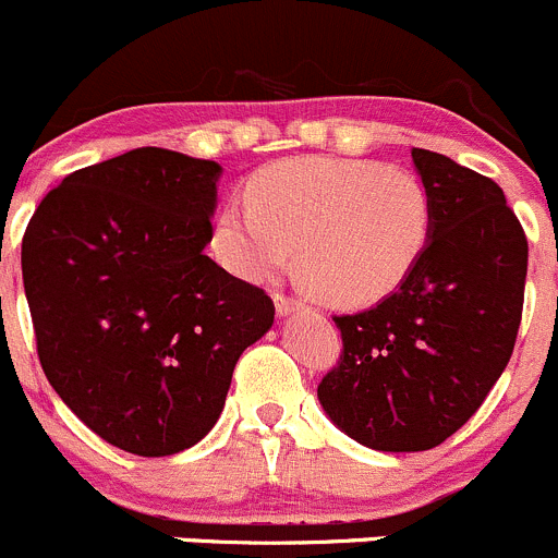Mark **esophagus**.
Listing matches in <instances>:
<instances>
[{"label":"esophagus","instance_id":"34e87169","mask_svg":"<svg viewBox=\"0 0 558 558\" xmlns=\"http://www.w3.org/2000/svg\"><path fill=\"white\" fill-rule=\"evenodd\" d=\"M275 307H278V316H291V313L302 311V302L294 300V296H275Z\"/></svg>","mask_w":558,"mask_h":558}]
</instances>
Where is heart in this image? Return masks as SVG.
I'll return each instance as SVG.
<instances>
[{
  "label": "heart",
  "instance_id": "heart-1",
  "mask_svg": "<svg viewBox=\"0 0 558 558\" xmlns=\"http://www.w3.org/2000/svg\"><path fill=\"white\" fill-rule=\"evenodd\" d=\"M245 198L215 215V258L258 283L294 245L296 278L335 307L376 305L400 289L434 231L423 180L373 160H280L247 180Z\"/></svg>",
  "mask_w": 558,
  "mask_h": 558
}]
</instances>
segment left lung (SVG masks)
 <instances>
[{
	"mask_svg": "<svg viewBox=\"0 0 558 558\" xmlns=\"http://www.w3.org/2000/svg\"><path fill=\"white\" fill-rule=\"evenodd\" d=\"M434 231L409 278L367 311L335 316L338 367L318 384L324 414L378 452H423L483 405L510 362L529 245L501 187L445 155L411 149Z\"/></svg>",
	"mask_w": 558,
	"mask_h": 558,
	"instance_id": "1",
	"label": "left lung"
}]
</instances>
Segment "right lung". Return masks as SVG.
Instances as JSON below:
<instances>
[{
    "label": "right lung",
    "mask_w": 558,
    "mask_h": 558,
    "mask_svg": "<svg viewBox=\"0 0 558 558\" xmlns=\"http://www.w3.org/2000/svg\"><path fill=\"white\" fill-rule=\"evenodd\" d=\"M220 174L215 160L133 149L64 177L21 242L46 378L86 428L133 456L198 445L236 360L275 322L262 289L204 253Z\"/></svg>",
    "instance_id": "add662e5"
}]
</instances>
